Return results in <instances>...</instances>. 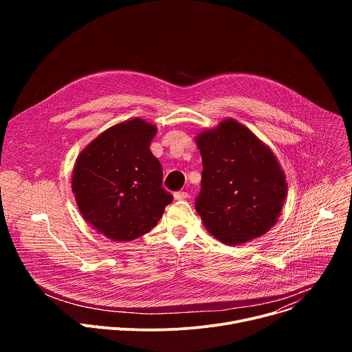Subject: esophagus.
<instances>
[{"label":"esophagus","instance_id":"esophagus-1","mask_svg":"<svg viewBox=\"0 0 352 352\" xmlns=\"http://www.w3.org/2000/svg\"><path fill=\"white\" fill-rule=\"evenodd\" d=\"M188 197V193L184 192V190H178V192H174V199L175 200H184Z\"/></svg>","mask_w":352,"mask_h":352}]
</instances>
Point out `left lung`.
<instances>
[{
  "label": "left lung",
  "instance_id": "1",
  "mask_svg": "<svg viewBox=\"0 0 352 352\" xmlns=\"http://www.w3.org/2000/svg\"><path fill=\"white\" fill-rule=\"evenodd\" d=\"M195 142L204 164L195 209L206 230L226 245L265 235L288 192L272 148L234 118L199 132Z\"/></svg>",
  "mask_w": 352,
  "mask_h": 352
}]
</instances>
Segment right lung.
<instances>
[{"label": "right lung", "instance_id": "add662e5", "mask_svg": "<svg viewBox=\"0 0 352 352\" xmlns=\"http://www.w3.org/2000/svg\"><path fill=\"white\" fill-rule=\"evenodd\" d=\"M156 125L142 118L116 124L79 153L72 171L78 209L106 238L128 242L148 232L173 202L163 168L150 152Z\"/></svg>", "mask_w": 352, "mask_h": 352}]
</instances>
